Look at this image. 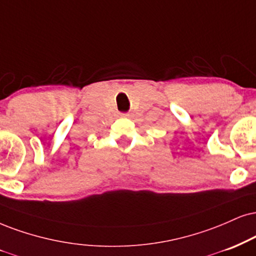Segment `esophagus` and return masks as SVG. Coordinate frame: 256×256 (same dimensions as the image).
Segmentation results:
<instances>
[{"instance_id":"esophagus-1","label":"esophagus","mask_w":256,"mask_h":256,"mask_svg":"<svg viewBox=\"0 0 256 256\" xmlns=\"http://www.w3.org/2000/svg\"><path fill=\"white\" fill-rule=\"evenodd\" d=\"M122 118H130V114L127 112V114H121Z\"/></svg>"}]
</instances>
